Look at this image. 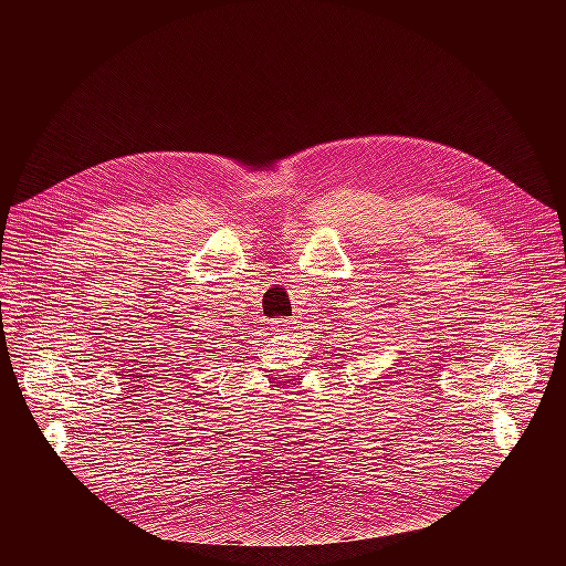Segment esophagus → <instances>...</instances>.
Returning <instances> with one entry per match:
<instances>
[{"label":"esophagus","mask_w":566,"mask_h":566,"mask_svg":"<svg viewBox=\"0 0 566 566\" xmlns=\"http://www.w3.org/2000/svg\"><path fill=\"white\" fill-rule=\"evenodd\" d=\"M280 331L291 333V335H298V331H301V321H295V318H284V321H280Z\"/></svg>","instance_id":"1"}]
</instances>
